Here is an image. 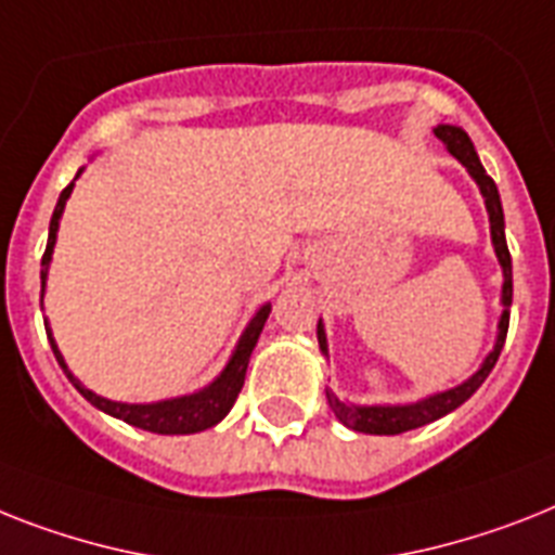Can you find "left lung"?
I'll list each match as a JSON object with an SVG mask.
<instances>
[{
    "instance_id": "1",
    "label": "left lung",
    "mask_w": 555,
    "mask_h": 555,
    "mask_svg": "<svg viewBox=\"0 0 555 555\" xmlns=\"http://www.w3.org/2000/svg\"><path fill=\"white\" fill-rule=\"evenodd\" d=\"M436 139L441 145L448 147L453 156H456L462 165L467 168V173L476 179L479 184L481 196H485V205H488L490 214V236H493V247H496L499 264H502L504 273V285H502V319H499V336H496V348L490 350V356L485 359L479 371L473 373L465 385L453 387V390H444V393H436L430 399H422L416 404H396V408H356V404L339 402L336 396L327 390V404L336 413L341 425L350 427V430H359V434H373V436H396L404 434V430H416L422 425H430L436 418H441L450 410H456L459 404L467 402L476 390L481 387V382L488 379V373L493 371L499 353L504 348V339H507V324H511V305H513V268H511V250H507V242H504V214H502V199H499L496 182L490 179L488 170L481 168L479 156H476V147H473L470 137H467L462 128H453V125H439L434 130ZM319 333V348L327 353V341H324L322 322L317 327Z\"/></svg>"
}]
</instances>
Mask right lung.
Masks as SVG:
<instances>
[{
	"mask_svg": "<svg viewBox=\"0 0 555 555\" xmlns=\"http://www.w3.org/2000/svg\"><path fill=\"white\" fill-rule=\"evenodd\" d=\"M79 173H82V170H79ZM70 191H74V182L67 184L65 191H62L56 207H53L51 233H48V247H44V256H42V285H44V279H48V264H51L59 219H62V210H65V202L67 196H70ZM268 317H270V305H264V308L254 317V322L247 324V331L242 333V339H238L236 350H233L231 362H228V367H224L222 376H219L214 385H207L205 390H199V393H193V396H182V399H168V402H153V404L111 402V399H102V396H96L93 390L82 387L74 373L67 371L65 359H62V353L56 350L53 336H48V339H51L53 356H56V362L62 364V371L67 373V379L74 382L76 390H79L90 404H96L99 410H105V413L121 418V422H128V425L151 430V434L184 436V434H199V430L219 425V422L231 413L238 390H242V385H245L247 362H250V353H254L256 341H259V333H262ZM44 331H48V324H44Z\"/></svg>",
	"mask_w": 555,
	"mask_h": 555,
	"instance_id": "right-lung-1",
	"label": "right lung"
}]
</instances>
